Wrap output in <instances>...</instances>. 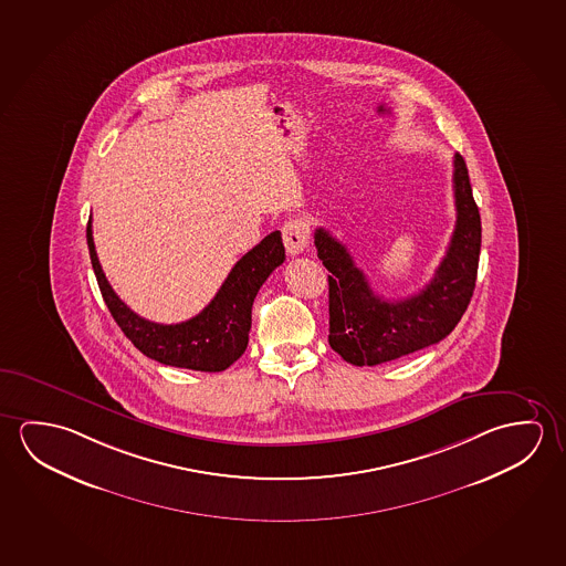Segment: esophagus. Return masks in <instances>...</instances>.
Instances as JSON below:
<instances>
[{
	"label": "esophagus",
	"mask_w": 566,
	"mask_h": 566,
	"mask_svg": "<svg viewBox=\"0 0 566 566\" xmlns=\"http://www.w3.org/2000/svg\"><path fill=\"white\" fill-rule=\"evenodd\" d=\"M283 243L289 255H298L305 252L311 242V228L305 218H291L289 222L283 226Z\"/></svg>",
	"instance_id": "obj_1"
}]
</instances>
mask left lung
I'll return each instance as SVG.
<instances>
[{
    "label": "left lung",
    "mask_w": 566,
    "mask_h": 566,
    "mask_svg": "<svg viewBox=\"0 0 566 566\" xmlns=\"http://www.w3.org/2000/svg\"><path fill=\"white\" fill-rule=\"evenodd\" d=\"M457 226L434 277L417 295H376L344 243L314 230L316 255L328 270V344L352 366H377L447 338L467 313L478 275L482 222L462 155H454Z\"/></svg>",
    "instance_id": "left-lung-1"
}]
</instances>
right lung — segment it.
Wrapping results in <instances>:
<instances>
[{"mask_svg": "<svg viewBox=\"0 0 566 566\" xmlns=\"http://www.w3.org/2000/svg\"><path fill=\"white\" fill-rule=\"evenodd\" d=\"M86 240L102 296L135 348L165 366L197 371H224L242 356L252 328L253 298L265 279L285 261L281 232H271L233 265L214 298L197 316L185 323L159 324L135 314L114 293L96 255L91 222Z\"/></svg>", "mask_w": 566, "mask_h": 566, "instance_id": "1", "label": "right lung"}]
</instances>
